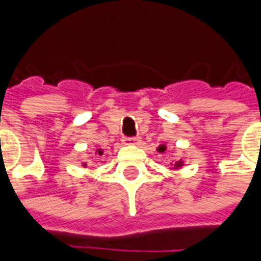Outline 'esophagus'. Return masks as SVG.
Segmentation results:
<instances>
[{
	"label": "esophagus",
	"mask_w": 261,
	"mask_h": 261,
	"mask_svg": "<svg viewBox=\"0 0 261 261\" xmlns=\"http://www.w3.org/2000/svg\"><path fill=\"white\" fill-rule=\"evenodd\" d=\"M140 142V138L138 137H124L123 138V144L124 145H136Z\"/></svg>",
	"instance_id": "1"
}]
</instances>
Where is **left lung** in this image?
<instances>
[{
  "label": "left lung",
  "mask_w": 261,
  "mask_h": 261,
  "mask_svg": "<svg viewBox=\"0 0 261 261\" xmlns=\"http://www.w3.org/2000/svg\"><path fill=\"white\" fill-rule=\"evenodd\" d=\"M181 165H183V162H181V161H180V162H177V164L175 165V168H180Z\"/></svg>",
  "instance_id": "8db88e82"
}]
</instances>
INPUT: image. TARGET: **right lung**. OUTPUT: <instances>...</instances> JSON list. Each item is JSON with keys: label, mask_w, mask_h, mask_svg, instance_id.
Returning a JSON list of instances; mask_svg holds the SVG:
<instances>
[{"label": "right lung", "mask_w": 261, "mask_h": 261, "mask_svg": "<svg viewBox=\"0 0 261 261\" xmlns=\"http://www.w3.org/2000/svg\"><path fill=\"white\" fill-rule=\"evenodd\" d=\"M96 153H97V155H103V152H102V151H100V149H97Z\"/></svg>", "instance_id": "obj_1"}]
</instances>
